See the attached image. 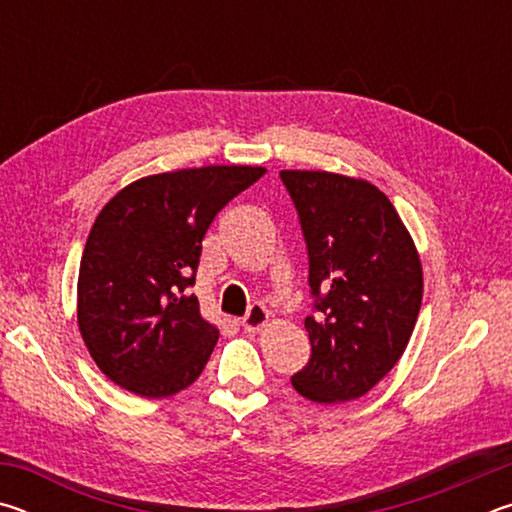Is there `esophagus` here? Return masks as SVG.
Returning <instances> with one entry per match:
<instances>
[{"label": "esophagus", "mask_w": 512, "mask_h": 512, "mask_svg": "<svg viewBox=\"0 0 512 512\" xmlns=\"http://www.w3.org/2000/svg\"><path fill=\"white\" fill-rule=\"evenodd\" d=\"M268 323V309L264 305H250L248 314L241 318V327L246 332H257L259 327H264Z\"/></svg>", "instance_id": "1"}]
</instances>
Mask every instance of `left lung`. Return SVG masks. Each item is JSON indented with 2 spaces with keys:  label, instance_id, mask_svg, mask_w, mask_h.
Listing matches in <instances>:
<instances>
[{
  "label": "left lung",
  "instance_id": "8db88e82",
  "mask_svg": "<svg viewBox=\"0 0 512 512\" xmlns=\"http://www.w3.org/2000/svg\"><path fill=\"white\" fill-rule=\"evenodd\" d=\"M309 255L311 357L291 377L318 404L366 395L402 357L422 305V266L409 230L368 180L280 171Z\"/></svg>",
  "mask_w": 512,
  "mask_h": 512
}]
</instances>
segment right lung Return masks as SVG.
I'll list each match as a JSON object with an SVG mask.
<instances>
[{
  "label": "right lung",
  "mask_w": 512,
  "mask_h": 512,
  "mask_svg": "<svg viewBox=\"0 0 512 512\" xmlns=\"http://www.w3.org/2000/svg\"><path fill=\"white\" fill-rule=\"evenodd\" d=\"M264 167H201L135 180L110 198L85 241L79 329L103 375L140 397L194 384L219 339L196 282L203 237Z\"/></svg>",
  "instance_id": "right-lung-1"
}]
</instances>
